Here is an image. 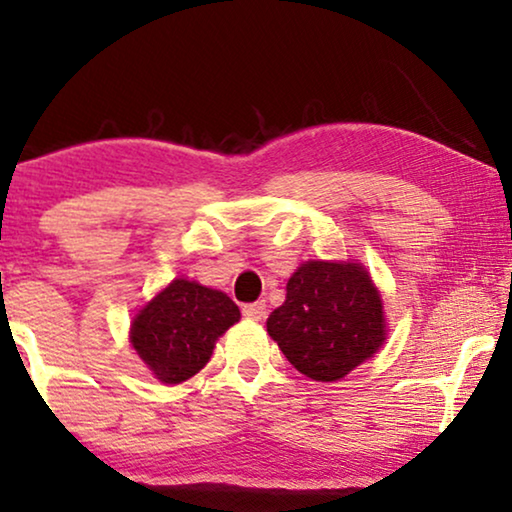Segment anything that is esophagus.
<instances>
[{"label":"esophagus","mask_w":512,"mask_h":512,"mask_svg":"<svg viewBox=\"0 0 512 512\" xmlns=\"http://www.w3.org/2000/svg\"><path fill=\"white\" fill-rule=\"evenodd\" d=\"M242 314L247 319H251V321H261V319H265V303H263V300H258V303L244 305L242 307Z\"/></svg>","instance_id":"1"}]
</instances>
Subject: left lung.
I'll return each mask as SVG.
<instances>
[{"label": "left lung", "instance_id": "8db88e82", "mask_svg": "<svg viewBox=\"0 0 512 512\" xmlns=\"http://www.w3.org/2000/svg\"><path fill=\"white\" fill-rule=\"evenodd\" d=\"M268 333L298 373L335 382L384 342L382 300L359 263L310 261L293 272Z\"/></svg>", "mask_w": 512, "mask_h": 512}]
</instances>
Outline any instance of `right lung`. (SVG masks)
Here are the masks:
<instances>
[{
    "instance_id": "add662e5",
    "label": "right lung",
    "mask_w": 512,
    "mask_h": 512,
    "mask_svg": "<svg viewBox=\"0 0 512 512\" xmlns=\"http://www.w3.org/2000/svg\"><path fill=\"white\" fill-rule=\"evenodd\" d=\"M240 321L226 293L174 279L132 321V347L160 382L179 384L212 359L214 342Z\"/></svg>"
}]
</instances>
